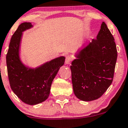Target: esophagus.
I'll return each mask as SVG.
<instances>
[{
	"mask_svg": "<svg viewBox=\"0 0 128 128\" xmlns=\"http://www.w3.org/2000/svg\"><path fill=\"white\" fill-rule=\"evenodd\" d=\"M73 57L70 55H68V56H66V59H65V64H70V63L73 61Z\"/></svg>",
	"mask_w": 128,
	"mask_h": 128,
	"instance_id": "obj_1",
	"label": "esophagus"
}]
</instances>
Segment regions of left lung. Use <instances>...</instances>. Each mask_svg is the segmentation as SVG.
Returning a JSON list of instances; mask_svg holds the SVG:
<instances>
[{
    "label": "left lung",
    "instance_id": "8db88e82",
    "mask_svg": "<svg viewBox=\"0 0 128 128\" xmlns=\"http://www.w3.org/2000/svg\"><path fill=\"white\" fill-rule=\"evenodd\" d=\"M70 66L73 91L83 101L100 97L111 85L117 59L114 39L102 22L96 39L79 51Z\"/></svg>",
    "mask_w": 128,
    "mask_h": 128
}]
</instances>
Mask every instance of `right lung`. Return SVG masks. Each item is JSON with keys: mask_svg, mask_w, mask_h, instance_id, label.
Returning a JSON list of instances; mask_svg holds the SVG:
<instances>
[{"mask_svg": "<svg viewBox=\"0 0 128 128\" xmlns=\"http://www.w3.org/2000/svg\"><path fill=\"white\" fill-rule=\"evenodd\" d=\"M32 26L27 22L18 26L12 37L6 56L12 90L22 102L31 105L41 103L48 98L52 81L65 60L64 56H59L35 68L22 63L20 57L22 34Z\"/></svg>", "mask_w": 128, "mask_h": 128, "instance_id": "obj_1", "label": "right lung"}]
</instances>
